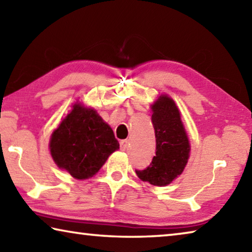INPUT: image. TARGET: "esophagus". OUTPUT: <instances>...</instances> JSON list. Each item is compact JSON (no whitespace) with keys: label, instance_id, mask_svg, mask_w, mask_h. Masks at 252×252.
Returning a JSON list of instances; mask_svg holds the SVG:
<instances>
[{"label":"esophagus","instance_id":"obj_1","mask_svg":"<svg viewBox=\"0 0 252 252\" xmlns=\"http://www.w3.org/2000/svg\"><path fill=\"white\" fill-rule=\"evenodd\" d=\"M127 143H129V142H127V140H121V141H120V149L122 151L126 150V147H127Z\"/></svg>","mask_w":252,"mask_h":252}]
</instances>
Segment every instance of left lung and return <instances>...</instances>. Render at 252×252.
<instances>
[{
  "mask_svg": "<svg viewBox=\"0 0 252 252\" xmlns=\"http://www.w3.org/2000/svg\"><path fill=\"white\" fill-rule=\"evenodd\" d=\"M156 133V156L144 170H135L142 181L162 187L183 172L190 155V143L174 101L162 94L151 105Z\"/></svg>",
  "mask_w": 252,
  "mask_h": 252,
  "instance_id": "1",
  "label": "left lung"
}]
</instances>
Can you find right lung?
Here are the masks:
<instances>
[{
	"label": "right lung",
	"mask_w": 252,
	"mask_h": 252,
	"mask_svg": "<svg viewBox=\"0 0 252 252\" xmlns=\"http://www.w3.org/2000/svg\"><path fill=\"white\" fill-rule=\"evenodd\" d=\"M120 144L94 109L75 103L53 131L50 152L60 169L78 180L94 176Z\"/></svg>",
	"instance_id": "add662e5"
}]
</instances>
